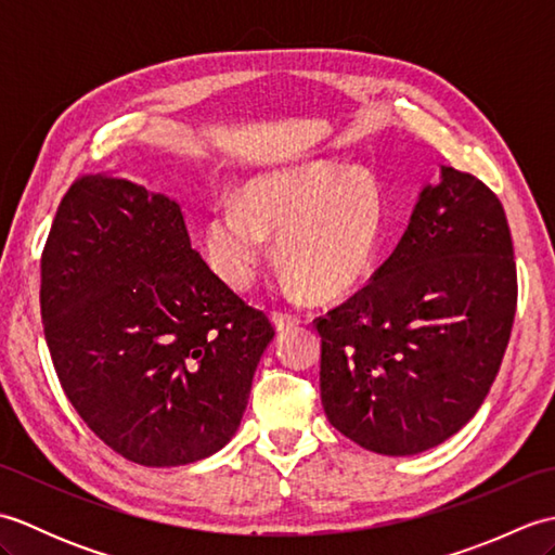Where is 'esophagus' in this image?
I'll return each mask as SVG.
<instances>
[{"label": "esophagus", "instance_id": "esophagus-1", "mask_svg": "<svg viewBox=\"0 0 555 555\" xmlns=\"http://www.w3.org/2000/svg\"><path fill=\"white\" fill-rule=\"evenodd\" d=\"M271 322H274L276 332H284V328H291V326L300 324L298 317L296 314H288V312H274V314H271Z\"/></svg>", "mask_w": 555, "mask_h": 555}]
</instances>
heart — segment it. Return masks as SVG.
<instances>
[{"instance_id":"heart-1","label":"heart","mask_w":555,"mask_h":555,"mask_svg":"<svg viewBox=\"0 0 555 555\" xmlns=\"http://www.w3.org/2000/svg\"><path fill=\"white\" fill-rule=\"evenodd\" d=\"M276 238L291 293L344 296L370 274L384 241V193L362 167L300 164L247 181L238 203H219L205 221V253L223 284L253 286Z\"/></svg>"}]
</instances>
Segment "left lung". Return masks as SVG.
<instances>
[{
  "mask_svg": "<svg viewBox=\"0 0 555 555\" xmlns=\"http://www.w3.org/2000/svg\"><path fill=\"white\" fill-rule=\"evenodd\" d=\"M515 308L501 199L473 173L441 167L370 284L314 320L328 422L382 455L443 443L485 403Z\"/></svg>",
  "mask_w": 555,
  "mask_h": 555,
  "instance_id": "left-lung-1",
  "label": "left lung"
}]
</instances>
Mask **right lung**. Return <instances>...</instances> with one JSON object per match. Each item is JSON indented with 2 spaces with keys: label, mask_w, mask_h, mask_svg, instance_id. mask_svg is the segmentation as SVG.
I'll return each mask as SVG.
<instances>
[{
  "label": "right lung",
  "mask_w": 555,
  "mask_h": 555,
  "mask_svg": "<svg viewBox=\"0 0 555 555\" xmlns=\"http://www.w3.org/2000/svg\"><path fill=\"white\" fill-rule=\"evenodd\" d=\"M40 276L59 382L112 451L176 467L231 441L274 326L193 250L176 199L82 176L56 209Z\"/></svg>",
  "instance_id": "right-lung-1"
}]
</instances>
